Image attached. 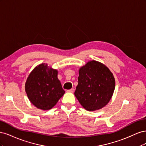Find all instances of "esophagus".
Returning <instances> with one entry per match:
<instances>
[{
	"mask_svg": "<svg viewBox=\"0 0 146 146\" xmlns=\"http://www.w3.org/2000/svg\"><path fill=\"white\" fill-rule=\"evenodd\" d=\"M74 91V89H73V88H71V89L70 90H67V92H73Z\"/></svg>",
	"mask_w": 146,
	"mask_h": 146,
	"instance_id": "34e87169",
	"label": "esophagus"
}]
</instances>
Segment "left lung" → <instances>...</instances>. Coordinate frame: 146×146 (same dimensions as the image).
<instances>
[{
    "label": "left lung",
    "mask_w": 146,
    "mask_h": 146,
    "mask_svg": "<svg viewBox=\"0 0 146 146\" xmlns=\"http://www.w3.org/2000/svg\"><path fill=\"white\" fill-rule=\"evenodd\" d=\"M74 94L88 111L102 108L111 99L115 87L113 74L106 66L91 61L79 70Z\"/></svg>",
    "instance_id": "left-lung-1"
}]
</instances>
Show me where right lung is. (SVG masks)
<instances>
[{"instance_id":"right-lung-1","label":"right lung","mask_w":146,"mask_h":146,"mask_svg":"<svg viewBox=\"0 0 146 146\" xmlns=\"http://www.w3.org/2000/svg\"><path fill=\"white\" fill-rule=\"evenodd\" d=\"M58 71L48 68L47 64L36 66L25 83V92L35 107L43 110L54 107L65 91L57 77Z\"/></svg>"}]
</instances>
